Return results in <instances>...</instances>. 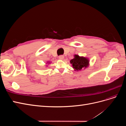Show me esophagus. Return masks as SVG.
Instances as JSON below:
<instances>
[{
    "label": "esophagus",
    "mask_w": 126,
    "mask_h": 126,
    "mask_svg": "<svg viewBox=\"0 0 126 126\" xmlns=\"http://www.w3.org/2000/svg\"><path fill=\"white\" fill-rule=\"evenodd\" d=\"M59 59L62 60L64 58V56L63 55H60V56H59Z\"/></svg>",
    "instance_id": "1"
}]
</instances>
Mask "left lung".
<instances>
[{
    "label": "left lung",
    "mask_w": 126,
    "mask_h": 126,
    "mask_svg": "<svg viewBox=\"0 0 126 126\" xmlns=\"http://www.w3.org/2000/svg\"><path fill=\"white\" fill-rule=\"evenodd\" d=\"M74 56V58L71 59L70 62L75 70H81L82 68H86L88 66L89 60L87 58L83 57H79L77 55H75Z\"/></svg>",
    "instance_id": "obj_1"
}]
</instances>
